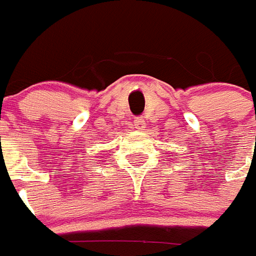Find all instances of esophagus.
Returning a JSON list of instances; mask_svg holds the SVG:
<instances>
[{"instance_id": "obj_1", "label": "esophagus", "mask_w": 256, "mask_h": 256, "mask_svg": "<svg viewBox=\"0 0 256 256\" xmlns=\"http://www.w3.org/2000/svg\"><path fill=\"white\" fill-rule=\"evenodd\" d=\"M134 128H137V130H144L145 128V120H144V118L142 116H137L136 119H134Z\"/></svg>"}]
</instances>
